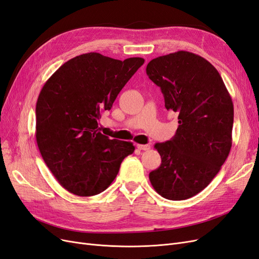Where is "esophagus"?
<instances>
[{
	"label": "esophagus",
	"mask_w": 259,
	"mask_h": 259,
	"mask_svg": "<svg viewBox=\"0 0 259 259\" xmlns=\"http://www.w3.org/2000/svg\"><path fill=\"white\" fill-rule=\"evenodd\" d=\"M137 148L139 149V150L146 151V150H149V149H150V145H137Z\"/></svg>",
	"instance_id": "obj_1"
}]
</instances>
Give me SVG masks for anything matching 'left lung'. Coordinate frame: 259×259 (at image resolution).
<instances>
[{"label": "left lung", "mask_w": 259, "mask_h": 259, "mask_svg": "<svg viewBox=\"0 0 259 259\" xmlns=\"http://www.w3.org/2000/svg\"><path fill=\"white\" fill-rule=\"evenodd\" d=\"M146 71L179 123L173 138L154 145L162 163L149 179L163 198L189 199L208 186L228 158L232 99L216 68L197 54L178 51L156 57Z\"/></svg>", "instance_id": "left-lung-1"}]
</instances>
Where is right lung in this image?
Listing matches in <instances>:
<instances>
[{"mask_svg": "<svg viewBox=\"0 0 259 259\" xmlns=\"http://www.w3.org/2000/svg\"><path fill=\"white\" fill-rule=\"evenodd\" d=\"M144 62L88 53L65 62L45 82L35 108L36 144L69 192L80 197L103 192L125 156L134 152L132 143L101 134L98 121Z\"/></svg>", "mask_w": 259, "mask_h": 259, "instance_id": "obj_1", "label": "right lung"}]
</instances>
